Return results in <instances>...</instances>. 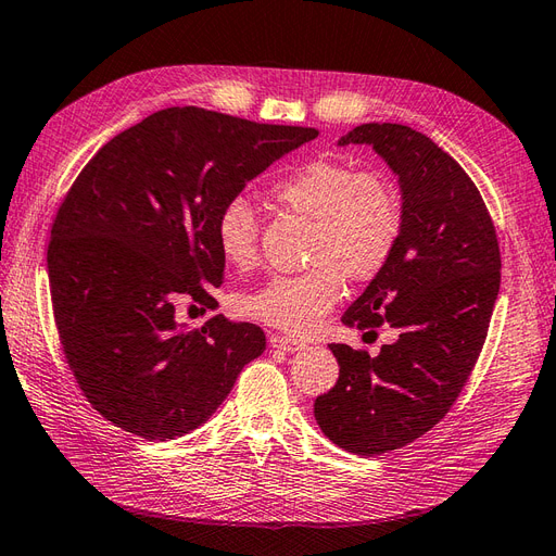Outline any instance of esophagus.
<instances>
[{
  "label": "esophagus",
  "instance_id": "obj_1",
  "mask_svg": "<svg viewBox=\"0 0 556 556\" xmlns=\"http://www.w3.org/2000/svg\"><path fill=\"white\" fill-rule=\"evenodd\" d=\"M269 345L275 350H283V352H298V350H305L303 340H295L289 336H269Z\"/></svg>",
  "mask_w": 556,
  "mask_h": 556
}]
</instances>
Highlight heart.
<instances>
[{"label":"heart","mask_w":556,"mask_h":556,"mask_svg":"<svg viewBox=\"0 0 556 556\" xmlns=\"http://www.w3.org/2000/svg\"><path fill=\"white\" fill-rule=\"evenodd\" d=\"M267 194L279 208L312 220V267L265 281L241 301V309L277 329L305 333L336 305L340 273L366 281L390 263L404 230L402 192L380 168L312 160L275 180ZM216 241L227 263L247 267L255 261L258 213L244 197H232L220 208Z\"/></svg>","instance_id":"b5f03b06"}]
</instances>
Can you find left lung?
Instances as JSON below:
<instances>
[{
    "label": "left lung",
    "mask_w": 556,
    "mask_h": 556,
    "mask_svg": "<svg viewBox=\"0 0 556 556\" xmlns=\"http://www.w3.org/2000/svg\"><path fill=\"white\" fill-rule=\"evenodd\" d=\"M371 146L400 178L404 230L390 263L343 324L400 331L378 357L329 345L340 374L315 418L333 444L380 455L448 414L479 359L497 291L501 249L489 208L463 166L404 124H362L338 146Z\"/></svg>",
    "instance_id": "1"
}]
</instances>
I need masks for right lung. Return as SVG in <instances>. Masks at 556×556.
<instances>
[{"mask_svg": "<svg viewBox=\"0 0 556 556\" xmlns=\"http://www.w3.org/2000/svg\"><path fill=\"white\" fill-rule=\"evenodd\" d=\"M317 129L166 108L93 154L65 194L47 251L53 317L89 404L142 439L206 422L265 333L249 321H176L178 298L211 305L225 258L216 218L247 182Z\"/></svg>", "mask_w": 556, "mask_h": 556, "instance_id": "add662e5", "label": "right lung"}]
</instances>
